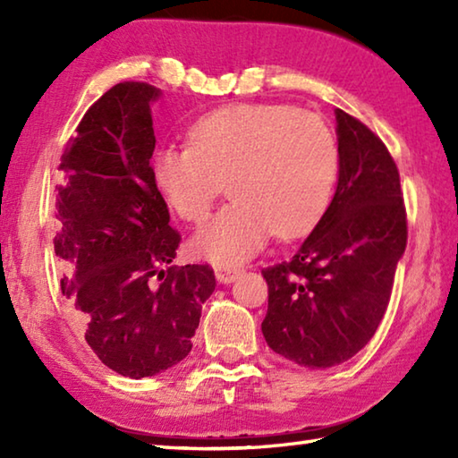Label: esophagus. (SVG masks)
I'll list each match as a JSON object with an SVG mask.
<instances>
[{"instance_id":"1","label":"esophagus","mask_w":458,"mask_h":458,"mask_svg":"<svg viewBox=\"0 0 458 458\" xmlns=\"http://www.w3.org/2000/svg\"><path fill=\"white\" fill-rule=\"evenodd\" d=\"M240 270L238 268H232V267H216V278H218L220 283L228 284L234 281V278L238 276Z\"/></svg>"}]
</instances>
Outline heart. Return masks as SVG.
Masks as SVG:
<instances>
[{
	"label": "heart",
	"mask_w": 458,
	"mask_h": 458,
	"mask_svg": "<svg viewBox=\"0 0 458 458\" xmlns=\"http://www.w3.org/2000/svg\"><path fill=\"white\" fill-rule=\"evenodd\" d=\"M337 141L319 114L289 105H232L199 119L188 147L155 157V185L182 220L199 224L224 191L232 201L193 238L218 265L259 252L273 232L299 238L327 210Z\"/></svg>",
	"instance_id": "obj_1"
}]
</instances>
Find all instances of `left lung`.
Listing matches in <instances>:
<instances>
[{
	"label": "left lung",
	"mask_w": 458,
	"mask_h": 458,
	"mask_svg": "<svg viewBox=\"0 0 458 458\" xmlns=\"http://www.w3.org/2000/svg\"><path fill=\"white\" fill-rule=\"evenodd\" d=\"M339 180L327 212L289 260L262 268V335L283 358L325 369L374 337L408 240L396 161L382 139L337 108Z\"/></svg>",
	"instance_id": "8db88e82"
}]
</instances>
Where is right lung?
<instances>
[{
	"mask_svg": "<svg viewBox=\"0 0 458 458\" xmlns=\"http://www.w3.org/2000/svg\"><path fill=\"white\" fill-rule=\"evenodd\" d=\"M157 97L151 84L125 81L84 113L60 155L54 212L62 294L97 358L135 379L191 352L216 289L210 265L172 267L182 234L151 167Z\"/></svg>",
	"mask_w": 458,
	"mask_h": 458,
	"instance_id": "add662e5",
	"label": "right lung"
}]
</instances>
